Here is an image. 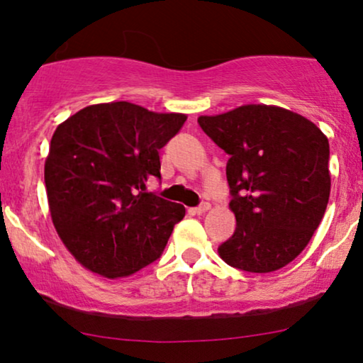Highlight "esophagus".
I'll return each mask as SVG.
<instances>
[{
  "label": "esophagus",
  "mask_w": 363,
  "mask_h": 363,
  "mask_svg": "<svg viewBox=\"0 0 363 363\" xmlns=\"http://www.w3.org/2000/svg\"><path fill=\"white\" fill-rule=\"evenodd\" d=\"M208 210H210V203H203V205L195 208V210H193V213H195V215H205Z\"/></svg>",
  "instance_id": "esophagus-1"
}]
</instances>
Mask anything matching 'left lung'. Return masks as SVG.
Returning a JSON list of instances; mask_svg holds the SVG:
<instances>
[{
	"instance_id": "1",
	"label": "left lung",
	"mask_w": 363,
	"mask_h": 363,
	"mask_svg": "<svg viewBox=\"0 0 363 363\" xmlns=\"http://www.w3.org/2000/svg\"><path fill=\"white\" fill-rule=\"evenodd\" d=\"M198 123L230 155L236 231L218 255L247 272L287 266L309 245L329 203L327 137L309 118L266 104L200 116Z\"/></svg>"
}]
</instances>
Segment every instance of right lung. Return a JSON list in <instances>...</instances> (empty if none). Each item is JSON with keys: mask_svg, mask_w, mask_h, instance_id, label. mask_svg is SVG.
Here are the masks:
<instances>
[{"mask_svg": "<svg viewBox=\"0 0 363 363\" xmlns=\"http://www.w3.org/2000/svg\"><path fill=\"white\" fill-rule=\"evenodd\" d=\"M185 121L121 101L59 123L44 182L52 225L79 264L118 279L160 257L185 206L147 193V182L160 178L158 150Z\"/></svg>", "mask_w": 363, "mask_h": 363, "instance_id": "1", "label": "right lung"}]
</instances>
